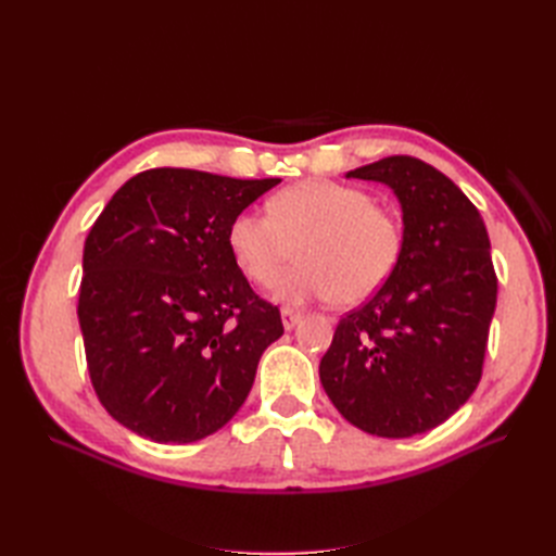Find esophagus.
Masks as SVG:
<instances>
[{
  "label": "esophagus",
  "mask_w": 556,
  "mask_h": 556,
  "mask_svg": "<svg viewBox=\"0 0 556 556\" xmlns=\"http://www.w3.org/2000/svg\"><path fill=\"white\" fill-rule=\"evenodd\" d=\"M280 317H282V327L285 329H292V327H296L301 323V317H304V313L294 311V308H282Z\"/></svg>",
  "instance_id": "34e87169"
}]
</instances>
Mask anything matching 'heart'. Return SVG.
<instances>
[{
	"instance_id": "1",
	"label": "heart",
	"mask_w": 556,
	"mask_h": 556,
	"mask_svg": "<svg viewBox=\"0 0 556 556\" xmlns=\"http://www.w3.org/2000/svg\"><path fill=\"white\" fill-rule=\"evenodd\" d=\"M266 211L233 215L227 243L239 271L260 288H271L299 245L301 264L278 285V299L288 304L333 294L343 306L362 304L399 264V217L355 185L299 182L268 199Z\"/></svg>"
}]
</instances>
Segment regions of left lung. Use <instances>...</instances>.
I'll return each mask as SVG.
<instances>
[{
	"label": "left lung",
	"instance_id": "1",
	"mask_svg": "<svg viewBox=\"0 0 556 556\" xmlns=\"http://www.w3.org/2000/svg\"><path fill=\"white\" fill-rule=\"evenodd\" d=\"M390 185L403 250L382 288L341 317L319 380L339 413L382 439L443 425L476 392L496 308L490 237L445 174L408 155L348 172Z\"/></svg>",
	"mask_w": 556,
	"mask_h": 556
}]
</instances>
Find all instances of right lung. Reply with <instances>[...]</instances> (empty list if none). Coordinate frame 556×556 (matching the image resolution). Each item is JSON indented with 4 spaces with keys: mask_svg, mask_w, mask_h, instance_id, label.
<instances>
[{
    "mask_svg": "<svg viewBox=\"0 0 556 556\" xmlns=\"http://www.w3.org/2000/svg\"><path fill=\"white\" fill-rule=\"evenodd\" d=\"M278 182L160 166L129 178L94 220L78 323L97 399L123 427L192 443L243 406L282 323L239 271L227 229Z\"/></svg>",
    "mask_w": 556,
    "mask_h": 556,
    "instance_id": "add662e5",
    "label": "right lung"
}]
</instances>
